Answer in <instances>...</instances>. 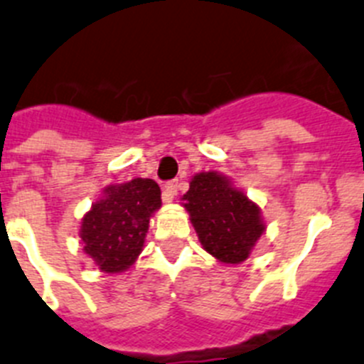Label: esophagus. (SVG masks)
Returning <instances> with one entry per match:
<instances>
[{
	"label": "esophagus",
	"instance_id": "esophagus-1",
	"mask_svg": "<svg viewBox=\"0 0 364 364\" xmlns=\"http://www.w3.org/2000/svg\"><path fill=\"white\" fill-rule=\"evenodd\" d=\"M178 181H168L165 186H163V193H161V199L163 203H172V199L176 198V193H178Z\"/></svg>",
	"mask_w": 364,
	"mask_h": 364
}]
</instances>
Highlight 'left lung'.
Instances as JSON below:
<instances>
[{
	"instance_id": "left-lung-1",
	"label": "left lung",
	"mask_w": 364,
	"mask_h": 364,
	"mask_svg": "<svg viewBox=\"0 0 364 364\" xmlns=\"http://www.w3.org/2000/svg\"><path fill=\"white\" fill-rule=\"evenodd\" d=\"M203 247L217 260L239 264L264 232L260 208L217 172L193 176L183 196Z\"/></svg>"
}]
</instances>
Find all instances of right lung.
Here are the masks:
<instances>
[{"label":"right lung","mask_w":364,"mask_h":364,"mask_svg":"<svg viewBox=\"0 0 364 364\" xmlns=\"http://www.w3.org/2000/svg\"><path fill=\"white\" fill-rule=\"evenodd\" d=\"M84 215V251L105 273H122L141 253L149 219L161 206V190L152 179L136 178L104 190Z\"/></svg>","instance_id":"1"}]
</instances>
